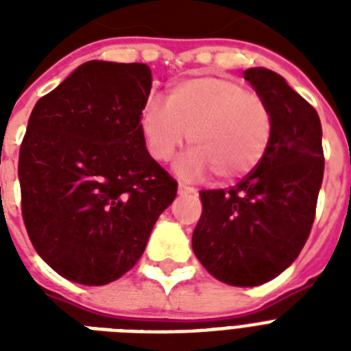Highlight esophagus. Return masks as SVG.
I'll return each instance as SVG.
<instances>
[{
    "mask_svg": "<svg viewBox=\"0 0 351 351\" xmlns=\"http://www.w3.org/2000/svg\"><path fill=\"white\" fill-rule=\"evenodd\" d=\"M195 191H197V189L193 186H189V184H184V182L178 184V193H180V195H191V193Z\"/></svg>",
    "mask_w": 351,
    "mask_h": 351,
    "instance_id": "obj_1",
    "label": "esophagus"
}]
</instances>
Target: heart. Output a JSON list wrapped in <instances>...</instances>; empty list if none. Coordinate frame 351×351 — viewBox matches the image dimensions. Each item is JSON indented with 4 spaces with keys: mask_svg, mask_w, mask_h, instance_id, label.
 Segmentation results:
<instances>
[{
    "mask_svg": "<svg viewBox=\"0 0 351 351\" xmlns=\"http://www.w3.org/2000/svg\"><path fill=\"white\" fill-rule=\"evenodd\" d=\"M149 156L167 162L186 142L191 151L180 164L187 175L213 171L234 182L256 169L273 138V111L255 90L220 76H197L171 85L167 106L149 98L140 117Z\"/></svg>",
    "mask_w": 351,
    "mask_h": 351,
    "instance_id": "obj_1",
    "label": "heart"
}]
</instances>
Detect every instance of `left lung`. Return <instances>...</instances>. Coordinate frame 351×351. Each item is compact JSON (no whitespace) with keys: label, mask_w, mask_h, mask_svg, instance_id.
Wrapping results in <instances>:
<instances>
[{"label":"left lung","mask_w":351,"mask_h":351,"mask_svg":"<svg viewBox=\"0 0 351 351\" xmlns=\"http://www.w3.org/2000/svg\"><path fill=\"white\" fill-rule=\"evenodd\" d=\"M244 78L271 107V143L237 186L200 191L193 251L217 280L250 288L280 275L304 247L324 153L319 114L282 76L255 67L244 71Z\"/></svg>","instance_id":"8db88e82"}]
</instances>
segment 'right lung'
Segmentation results:
<instances>
[{
	"label": "right lung",
	"instance_id": "right-lung-1",
	"mask_svg": "<svg viewBox=\"0 0 351 351\" xmlns=\"http://www.w3.org/2000/svg\"><path fill=\"white\" fill-rule=\"evenodd\" d=\"M143 63L87 62L30 112L19 147L21 215L38 255L85 286L120 278L142 256L176 180L149 156L140 117Z\"/></svg>",
	"mask_w": 351,
	"mask_h": 351
}]
</instances>
